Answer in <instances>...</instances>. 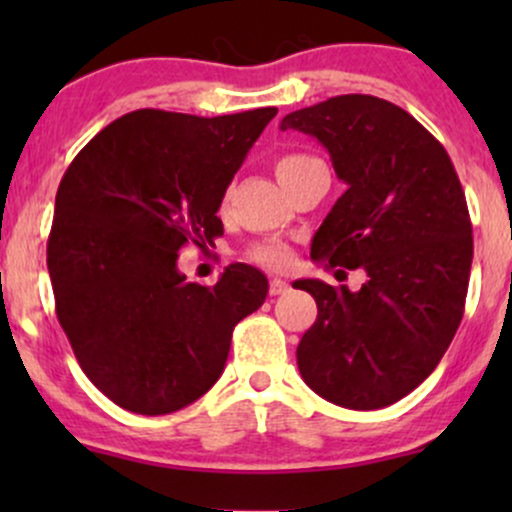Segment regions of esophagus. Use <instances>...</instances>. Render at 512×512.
I'll return each instance as SVG.
<instances>
[{"instance_id": "34e87169", "label": "esophagus", "mask_w": 512, "mask_h": 512, "mask_svg": "<svg viewBox=\"0 0 512 512\" xmlns=\"http://www.w3.org/2000/svg\"><path fill=\"white\" fill-rule=\"evenodd\" d=\"M286 289H289V284H286L284 279H276L274 276V279L269 281V293H272V296H279V293H284Z\"/></svg>"}]
</instances>
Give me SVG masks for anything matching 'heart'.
Segmentation results:
<instances>
[{
	"instance_id": "obj_1",
	"label": "heart",
	"mask_w": 512,
	"mask_h": 512,
	"mask_svg": "<svg viewBox=\"0 0 512 512\" xmlns=\"http://www.w3.org/2000/svg\"><path fill=\"white\" fill-rule=\"evenodd\" d=\"M308 158H313V156H305V154L281 156L279 161H276V166H274L276 178H281V175H286L289 170L301 166V163L308 161ZM245 257H248V260L255 262V264H264V267L281 269V267H286V264H289L291 252L284 243H279V240H264V243L250 245V248L245 250Z\"/></svg>"
}]
</instances>
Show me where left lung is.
I'll use <instances>...</instances> for the list:
<instances>
[{
    "label": "left lung",
    "instance_id": "1",
    "mask_svg": "<svg viewBox=\"0 0 512 512\" xmlns=\"http://www.w3.org/2000/svg\"><path fill=\"white\" fill-rule=\"evenodd\" d=\"M281 129L315 137L346 182L310 255L368 274L358 291L298 281L317 303L298 370L339 407L395 404L436 370L462 322L474 240L460 178L443 144L383 98H327Z\"/></svg>",
    "mask_w": 512,
    "mask_h": 512
}]
</instances>
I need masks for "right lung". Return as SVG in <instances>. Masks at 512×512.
I'll return each instance as SVG.
<instances>
[{
    "label": "right lung",
    "instance_id": "right-lung-1",
    "mask_svg": "<svg viewBox=\"0 0 512 512\" xmlns=\"http://www.w3.org/2000/svg\"><path fill=\"white\" fill-rule=\"evenodd\" d=\"M274 115L134 110L69 163L48 238L55 310L81 370L117 407L158 416L202 397L233 327L267 298L250 264L202 286L178 272V252L223 236L226 187Z\"/></svg>",
    "mask_w": 512,
    "mask_h": 512
}]
</instances>
